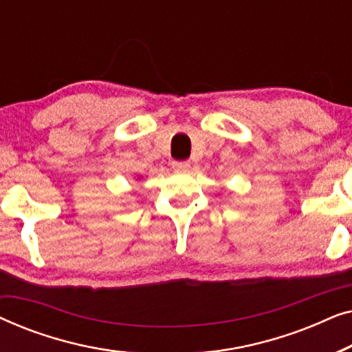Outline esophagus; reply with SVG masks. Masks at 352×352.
I'll return each instance as SVG.
<instances>
[{"label": "esophagus", "mask_w": 352, "mask_h": 352, "mask_svg": "<svg viewBox=\"0 0 352 352\" xmlns=\"http://www.w3.org/2000/svg\"><path fill=\"white\" fill-rule=\"evenodd\" d=\"M173 168H175L176 171H187L190 168V162H173Z\"/></svg>", "instance_id": "34e87169"}]
</instances>
